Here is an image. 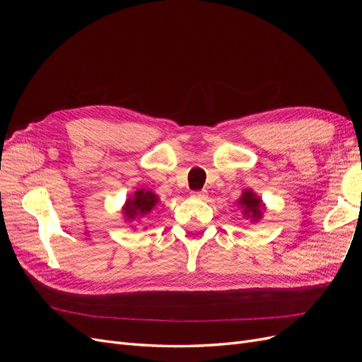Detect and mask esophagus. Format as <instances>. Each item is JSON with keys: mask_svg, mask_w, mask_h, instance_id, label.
Masks as SVG:
<instances>
[{"mask_svg": "<svg viewBox=\"0 0 362 362\" xmlns=\"http://www.w3.org/2000/svg\"><path fill=\"white\" fill-rule=\"evenodd\" d=\"M206 196H208V193H206L205 190L193 192V193H192V198H194V199H206Z\"/></svg>", "mask_w": 362, "mask_h": 362, "instance_id": "34e87169", "label": "esophagus"}]
</instances>
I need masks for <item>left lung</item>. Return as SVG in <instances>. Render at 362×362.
Here are the masks:
<instances>
[{
	"instance_id": "left-lung-1",
	"label": "left lung",
	"mask_w": 362,
	"mask_h": 362,
	"mask_svg": "<svg viewBox=\"0 0 362 362\" xmlns=\"http://www.w3.org/2000/svg\"><path fill=\"white\" fill-rule=\"evenodd\" d=\"M237 205L242 208V213L246 218H250V222H258L262 217V210H264V205L259 196H257L250 189L245 190L243 194L240 196L237 201Z\"/></svg>"
}]
</instances>
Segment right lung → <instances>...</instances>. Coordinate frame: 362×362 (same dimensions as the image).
<instances>
[{
	"instance_id": "obj_1",
	"label": "right lung",
	"mask_w": 362,
	"mask_h": 362,
	"mask_svg": "<svg viewBox=\"0 0 362 362\" xmlns=\"http://www.w3.org/2000/svg\"><path fill=\"white\" fill-rule=\"evenodd\" d=\"M158 202H160V199L154 192L140 189L134 193V196H129V198L127 199V202L122 208V213H124L127 221L133 222L139 217H144V216L149 214L157 206Z\"/></svg>"
}]
</instances>
